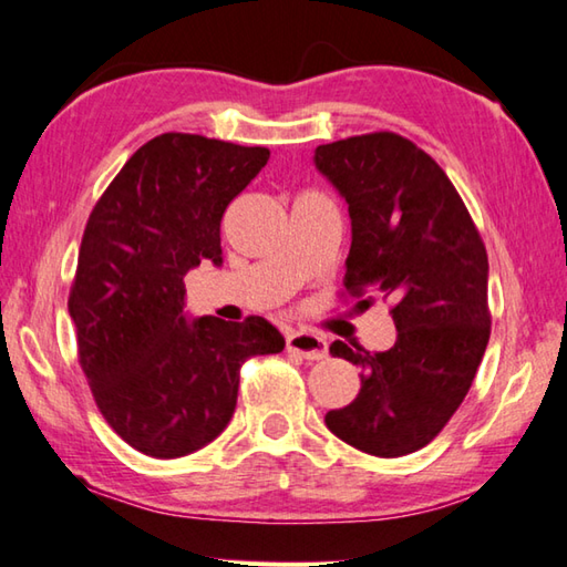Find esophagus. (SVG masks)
<instances>
[{"instance_id": "obj_1", "label": "esophagus", "mask_w": 567, "mask_h": 567, "mask_svg": "<svg viewBox=\"0 0 567 567\" xmlns=\"http://www.w3.org/2000/svg\"><path fill=\"white\" fill-rule=\"evenodd\" d=\"M288 352H296L306 360H323L328 355V343L323 336L311 333V330H291L286 333Z\"/></svg>"}]
</instances>
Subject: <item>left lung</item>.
Listing matches in <instances>:
<instances>
[{
    "label": "left lung",
    "mask_w": 567,
    "mask_h": 567,
    "mask_svg": "<svg viewBox=\"0 0 567 567\" xmlns=\"http://www.w3.org/2000/svg\"><path fill=\"white\" fill-rule=\"evenodd\" d=\"M313 163L348 202V293H380L398 328L384 352L330 346L362 375L358 398L330 410L326 424L365 454H412L452 420L488 346L482 234L444 169L398 133L318 145Z\"/></svg>",
    "instance_id": "left-lung-1"
}]
</instances>
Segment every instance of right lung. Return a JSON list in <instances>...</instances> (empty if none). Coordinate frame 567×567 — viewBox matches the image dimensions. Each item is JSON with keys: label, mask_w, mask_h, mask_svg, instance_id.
<instances>
[{"label": "right lung", "mask_w": 567, "mask_h": 567, "mask_svg": "<svg viewBox=\"0 0 567 567\" xmlns=\"http://www.w3.org/2000/svg\"><path fill=\"white\" fill-rule=\"evenodd\" d=\"M266 147L163 133L115 175L85 224L69 313L105 422L133 450L177 458L229 424L239 368L281 352L269 320H189L185 276L221 264L229 202L269 163Z\"/></svg>", "instance_id": "1"}]
</instances>
